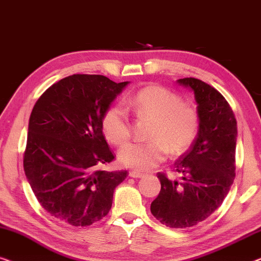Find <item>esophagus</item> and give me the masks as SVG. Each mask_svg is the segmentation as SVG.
<instances>
[{"instance_id": "esophagus-1", "label": "esophagus", "mask_w": 261, "mask_h": 261, "mask_svg": "<svg viewBox=\"0 0 261 261\" xmlns=\"http://www.w3.org/2000/svg\"><path fill=\"white\" fill-rule=\"evenodd\" d=\"M129 176L132 178H139V177H142L143 174H142V172L137 171V170H132V171L129 172Z\"/></svg>"}]
</instances>
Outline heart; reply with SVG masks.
<instances>
[{
	"label": "heart",
	"instance_id": "heart-1",
	"mask_svg": "<svg viewBox=\"0 0 261 261\" xmlns=\"http://www.w3.org/2000/svg\"><path fill=\"white\" fill-rule=\"evenodd\" d=\"M131 108L141 118L153 122L149 143H129L118 152L122 166L137 170L155 168L171 156H179L193 145L199 132L200 119L195 109L183 104L182 99L162 86H146L130 100ZM101 127L105 137L115 145H122L130 137L127 111L113 105L104 113Z\"/></svg>",
	"mask_w": 261,
	"mask_h": 261
}]
</instances>
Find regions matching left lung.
Masks as SVG:
<instances>
[{
    "label": "left lung",
    "mask_w": 261,
    "mask_h": 261,
    "mask_svg": "<svg viewBox=\"0 0 261 261\" xmlns=\"http://www.w3.org/2000/svg\"><path fill=\"white\" fill-rule=\"evenodd\" d=\"M194 92L200 125L195 142L176 161L178 179L157 174L159 196L151 202V214L172 228L195 226L213 214L228 194L236 177V116L223 95L195 78L178 79Z\"/></svg>",
    "instance_id": "left-lung-1"
}]
</instances>
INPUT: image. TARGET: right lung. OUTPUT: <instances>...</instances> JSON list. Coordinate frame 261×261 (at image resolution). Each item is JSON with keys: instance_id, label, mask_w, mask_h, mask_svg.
<instances>
[{"instance_id": "obj_1", "label": "right lung", "mask_w": 261, "mask_h": 261, "mask_svg": "<svg viewBox=\"0 0 261 261\" xmlns=\"http://www.w3.org/2000/svg\"><path fill=\"white\" fill-rule=\"evenodd\" d=\"M129 82L73 74L47 89L29 117L25 177L47 213L68 225L90 226L108 215L127 171L98 169L115 156L101 120Z\"/></svg>"}]
</instances>
